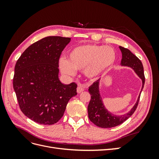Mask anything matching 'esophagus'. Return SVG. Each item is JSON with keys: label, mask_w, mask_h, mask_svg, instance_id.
I'll list each match as a JSON object with an SVG mask.
<instances>
[{"label": "esophagus", "mask_w": 159, "mask_h": 159, "mask_svg": "<svg viewBox=\"0 0 159 159\" xmlns=\"http://www.w3.org/2000/svg\"><path fill=\"white\" fill-rule=\"evenodd\" d=\"M84 91V89L82 87H81V86H78V87L77 88V92H78V93H80L81 92H82V91Z\"/></svg>", "instance_id": "1"}]
</instances>
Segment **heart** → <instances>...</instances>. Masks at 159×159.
<instances>
[{"label": "heart", "mask_w": 159, "mask_h": 159, "mask_svg": "<svg viewBox=\"0 0 159 159\" xmlns=\"http://www.w3.org/2000/svg\"><path fill=\"white\" fill-rule=\"evenodd\" d=\"M117 54L111 47L97 44L80 45L70 50L68 60H60L63 74L74 75L75 70H83L85 75L93 79L109 68L116 60Z\"/></svg>", "instance_id": "heart-1"}]
</instances>
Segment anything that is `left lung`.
I'll return each mask as SVG.
<instances>
[{"mask_svg": "<svg viewBox=\"0 0 159 159\" xmlns=\"http://www.w3.org/2000/svg\"><path fill=\"white\" fill-rule=\"evenodd\" d=\"M119 48L122 52V60L121 64L122 66H129L132 68L139 78L142 80L143 86L141 91L145 84V78L144 75V70L141 61L134 55L129 49L119 46ZM99 81H94L93 84L89 87V93L91 95V99L88 107V117L90 121L95 125L101 128H111L116 127L125 121L135 111L138 106L139 99H140L141 93L139 95L137 102L129 113L121 116H117L113 115L105 108L102 103L99 91Z\"/></svg>", "mask_w": 159, "mask_h": 159, "instance_id": "1", "label": "left lung"}]
</instances>
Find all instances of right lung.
I'll use <instances>...</instances> for the list:
<instances>
[{"instance_id":"1","label":"right lung","mask_w":159,"mask_h":159,"mask_svg":"<svg viewBox=\"0 0 159 159\" xmlns=\"http://www.w3.org/2000/svg\"><path fill=\"white\" fill-rule=\"evenodd\" d=\"M70 38L48 36L26 48L17 60L13 88L22 112L42 125L62 117L69 100L77 95V84L61 83L59 59Z\"/></svg>"}]
</instances>
